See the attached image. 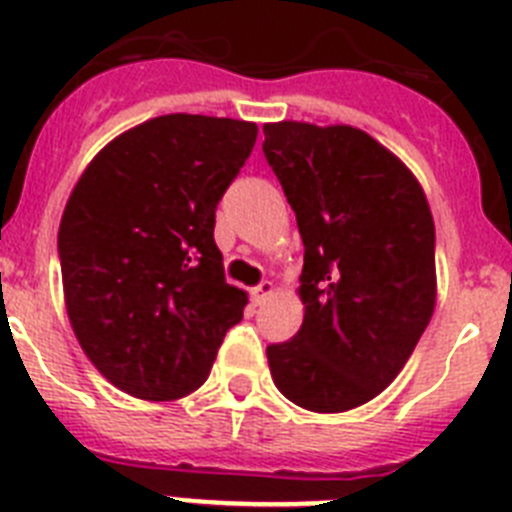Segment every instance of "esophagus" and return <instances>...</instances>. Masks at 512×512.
<instances>
[{
	"instance_id": "1",
	"label": "esophagus",
	"mask_w": 512,
	"mask_h": 512,
	"mask_svg": "<svg viewBox=\"0 0 512 512\" xmlns=\"http://www.w3.org/2000/svg\"><path fill=\"white\" fill-rule=\"evenodd\" d=\"M249 294H252V302H255V304H265L270 296L276 294V286H273L270 281H263L260 286H255V289L249 291Z\"/></svg>"
}]
</instances>
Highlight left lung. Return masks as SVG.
I'll list each match as a JSON object with an SVG mask.
<instances>
[{"mask_svg":"<svg viewBox=\"0 0 512 512\" xmlns=\"http://www.w3.org/2000/svg\"><path fill=\"white\" fill-rule=\"evenodd\" d=\"M265 158L304 242L302 328L268 346L291 403L338 414L398 377L437 302L435 221L401 158L349 124H265Z\"/></svg>","mask_w":512,"mask_h":512,"instance_id":"obj_1","label":"left lung"}]
</instances>
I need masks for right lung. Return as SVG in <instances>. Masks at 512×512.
Returning a JSON list of instances; mask_svg holds the SVG:
<instances>
[{
  "label": "right lung",
  "mask_w": 512,
  "mask_h": 512,
  "mask_svg": "<svg viewBox=\"0 0 512 512\" xmlns=\"http://www.w3.org/2000/svg\"><path fill=\"white\" fill-rule=\"evenodd\" d=\"M255 140V122L166 114L114 137L77 179L59 226L64 304L124 393H195L242 320L247 294L223 278L213 226Z\"/></svg>",
  "instance_id": "right-lung-1"
}]
</instances>
